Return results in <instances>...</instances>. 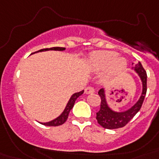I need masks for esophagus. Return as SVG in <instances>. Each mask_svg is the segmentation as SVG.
<instances>
[{"mask_svg":"<svg viewBox=\"0 0 159 159\" xmlns=\"http://www.w3.org/2000/svg\"><path fill=\"white\" fill-rule=\"evenodd\" d=\"M94 92V88L92 87H87L85 88V93L90 94V93H93Z\"/></svg>","mask_w":159,"mask_h":159,"instance_id":"esophagus-1","label":"esophagus"}]
</instances>
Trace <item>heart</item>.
Wrapping results in <instances>:
<instances>
[{
	"mask_svg": "<svg viewBox=\"0 0 159 159\" xmlns=\"http://www.w3.org/2000/svg\"><path fill=\"white\" fill-rule=\"evenodd\" d=\"M118 54L111 51H102L92 53L90 57V64L94 69L102 70L113 65L114 70L120 71L125 68L126 61Z\"/></svg>",
	"mask_w": 159,
	"mask_h": 159,
	"instance_id": "heart-1",
	"label": "heart"
}]
</instances>
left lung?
<instances>
[{"label":"left lung","instance_id":"8db88e82","mask_svg":"<svg viewBox=\"0 0 159 159\" xmlns=\"http://www.w3.org/2000/svg\"><path fill=\"white\" fill-rule=\"evenodd\" d=\"M134 70L138 73L142 81L143 92L137 103L128 111H124V112H115L111 111L106 103L104 90H99L98 95L101 97L102 101H101V107H100L99 111L97 112V120L98 124L103 128L109 129L122 128L124 126H125L140 110L144 97H145L146 92H147V73L140 62H139L135 65Z\"/></svg>","mask_w":159,"mask_h":159}]
</instances>
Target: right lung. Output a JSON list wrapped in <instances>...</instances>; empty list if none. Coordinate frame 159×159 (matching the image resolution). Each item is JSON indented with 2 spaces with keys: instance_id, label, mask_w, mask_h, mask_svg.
<instances>
[{
  "instance_id": "obj_1",
  "label": "right lung",
  "mask_w": 159,
  "mask_h": 159,
  "mask_svg": "<svg viewBox=\"0 0 159 159\" xmlns=\"http://www.w3.org/2000/svg\"><path fill=\"white\" fill-rule=\"evenodd\" d=\"M46 50H59V51H62L65 50V48H62V47H53V48H43V49H40V50L37 51V52H42V51H46ZM36 53V52H35ZM83 92H84V90H82V92H77V93H75L70 98L69 102L67 103V106H66V108L63 111L61 115H60L57 118H56L55 120L52 121H49V122H47V123H41L43 125H47V126H58L61 125L62 124H64L67 120V117H68V115H69L70 111L72 110L73 106H74L75 101L77 100V98L78 97H80L81 95L83 94Z\"/></svg>"
}]
</instances>
